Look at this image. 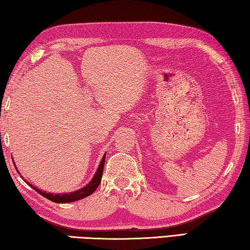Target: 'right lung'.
I'll use <instances>...</instances> for the list:
<instances>
[{
    "instance_id": "1",
    "label": "right lung",
    "mask_w": 250,
    "mask_h": 250,
    "mask_svg": "<svg viewBox=\"0 0 250 250\" xmlns=\"http://www.w3.org/2000/svg\"><path fill=\"white\" fill-rule=\"evenodd\" d=\"M104 161H105V154L103 155V158L101 160L100 164H99V167H98V169H97V172L95 174V176H93L92 180L89 182V184H87V185L84 186V187L81 188V189L75 190V191H72V192H65V194H51V192H45V191H42L41 189H38L37 187L32 186L30 183H28V182H26V183L30 187L34 188V189L37 192H39L40 195L45 197L46 199H49V200L53 201V202H58V204H63V202H73V201H76V200H81L83 198H86V197H88V196H90L92 192L97 189L98 186L100 185L101 178H102V174H103V167H104Z\"/></svg>"
}]
</instances>
